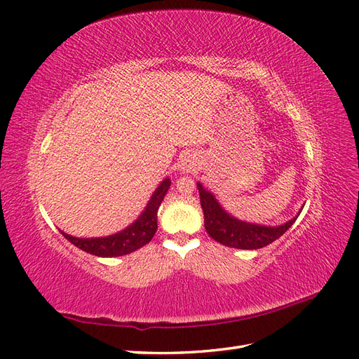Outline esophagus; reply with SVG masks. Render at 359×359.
<instances>
[{"instance_id": "obj_1", "label": "esophagus", "mask_w": 359, "mask_h": 359, "mask_svg": "<svg viewBox=\"0 0 359 359\" xmlns=\"http://www.w3.org/2000/svg\"><path fill=\"white\" fill-rule=\"evenodd\" d=\"M189 161V160H187ZM187 161L186 163H184V168L182 169H187V168H191V163H190V165H187Z\"/></svg>"}]
</instances>
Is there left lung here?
Wrapping results in <instances>:
<instances>
[{
	"label": "left lung",
	"instance_id": "left-lung-1",
	"mask_svg": "<svg viewBox=\"0 0 359 359\" xmlns=\"http://www.w3.org/2000/svg\"><path fill=\"white\" fill-rule=\"evenodd\" d=\"M201 206L205 217V229L210 233L212 240L226 247L241 248V250H256L262 248L277 238L283 235L289 227L295 223L299 212L292 220L280 226H262L255 223H247L238 220L231 214H227L222 205L217 202L214 194L205 190L201 182H198Z\"/></svg>",
	"mask_w": 359,
	"mask_h": 359
}]
</instances>
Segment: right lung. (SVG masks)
<instances>
[{"label":"right lung","instance_id":"right-lung-1","mask_svg":"<svg viewBox=\"0 0 359 359\" xmlns=\"http://www.w3.org/2000/svg\"><path fill=\"white\" fill-rule=\"evenodd\" d=\"M170 187V180L165 178L156 189L154 194L147 203V208L139 215V219L126 227L124 231L102 238H76L69 233H64V238L73 245L83 250V252L100 256V257H116L133 253L135 250L148 244L157 231V211Z\"/></svg>","mask_w":359,"mask_h":359}]
</instances>
